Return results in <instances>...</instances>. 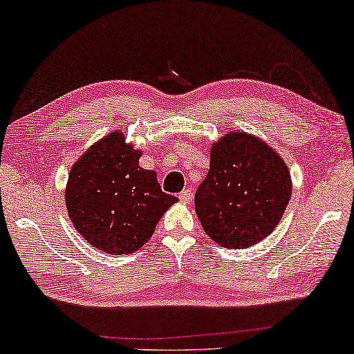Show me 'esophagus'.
Instances as JSON below:
<instances>
[{
  "label": "esophagus",
  "instance_id": "obj_1",
  "mask_svg": "<svg viewBox=\"0 0 354 354\" xmlns=\"http://www.w3.org/2000/svg\"><path fill=\"white\" fill-rule=\"evenodd\" d=\"M178 198H180L182 203H190V202H192V194H190V190L180 192V195H178Z\"/></svg>",
  "mask_w": 354,
  "mask_h": 354
}]
</instances>
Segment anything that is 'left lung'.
Masks as SVG:
<instances>
[{"label": "left lung", "mask_w": 354, "mask_h": 354, "mask_svg": "<svg viewBox=\"0 0 354 354\" xmlns=\"http://www.w3.org/2000/svg\"><path fill=\"white\" fill-rule=\"evenodd\" d=\"M290 194L282 157L259 138L231 131L212 146L210 170L195 194V210L213 241L241 250L272 233Z\"/></svg>", "instance_id": "left-lung-1"}]
</instances>
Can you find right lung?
I'll use <instances>...</instances> for the list:
<instances>
[{"label":"right lung","mask_w":354,"mask_h":354,"mask_svg":"<svg viewBox=\"0 0 354 354\" xmlns=\"http://www.w3.org/2000/svg\"><path fill=\"white\" fill-rule=\"evenodd\" d=\"M139 157L141 151L113 131L95 142L68 174V216L91 246L108 254L139 250L178 200L160 190L156 172L139 167Z\"/></svg>","instance_id":"right-lung-1"}]
</instances>
